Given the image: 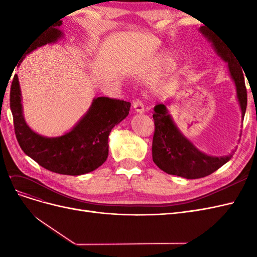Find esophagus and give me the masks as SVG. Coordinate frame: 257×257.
<instances>
[{
    "instance_id": "obj_1",
    "label": "esophagus",
    "mask_w": 257,
    "mask_h": 257,
    "mask_svg": "<svg viewBox=\"0 0 257 257\" xmlns=\"http://www.w3.org/2000/svg\"><path fill=\"white\" fill-rule=\"evenodd\" d=\"M133 108L136 112L142 113L145 111V105L142 99H135L133 102Z\"/></svg>"
}]
</instances>
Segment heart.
Masks as SVG:
<instances>
[{
	"label": "heart",
	"mask_w": 257,
	"mask_h": 257,
	"mask_svg": "<svg viewBox=\"0 0 257 257\" xmlns=\"http://www.w3.org/2000/svg\"><path fill=\"white\" fill-rule=\"evenodd\" d=\"M160 65L163 68H170L174 65V60H173L172 57L164 56L163 58H161V60H160Z\"/></svg>",
	"instance_id": "heart-1"
}]
</instances>
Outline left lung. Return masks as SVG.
I'll use <instances>...</instances> for the list:
<instances>
[{"instance_id": "8db88e82", "label": "left lung", "mask_w": 257, "mask_h": 257, "mask_svg": "<svg viewBox=\"0 0 257 257\" xmlns=\"http://www.w3.org/2000/svg\"><path fill=\"white\" fill-rule=\"evenodd\" d=\"M200 31L213 43L216 52L228 63L231 78L236 84L237 96L243 118L247 103L243 68H241L238 59L235 58L234 53L223 41L208 32L205 28H200ZM153 120L155 127L152 141V160L163 172L186 179H198L211 175L232 157V154L220 158L209 157L198 151L179 132L168 114L165 105L159 104L154 107Z\"/></svg>"}]
</instances>
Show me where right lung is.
Returning <instances> with one entry per match:
<instances>
[{"label":"right lung","mask_w":257,"mask_h":257,"mask_svg":"<svg viewBox=\"0 0 257 257\" xmlns=\"http://www.w3.org/2000/svg\"><path fill=\"white\" fill-rule=\"evenodd\" d=\"M61 23L32 41L23 56L47 43L56 42L61 36L58 29ZM10 103L15 134L22 151L50 172L69 176L87 174L103 165L108 157V136L113 126L126 118L131 107L125 100L97 97L88 113L69 133L47 138L34 133L23 119L17 75L12 81Z\"/></svg>","instance_id":"1"}]
</instances>
